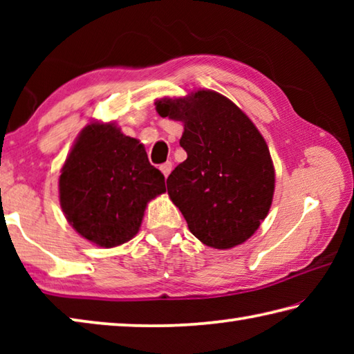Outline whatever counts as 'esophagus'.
I'll list each match as a JSON object with an SVG mask.
<instances>
[{"label": "esophagus", "instance_id": "obj_1", "mask_svg": "<svg viewBox=\"0 0 354 354\" xmlns=\"http://www.w3.org/2000/svg\"><path fill=\"white\" fill-rule=\"evenodd\" d=\"M171 169H173V165H171V162H165V164H162L160 165V171L164 173V176L167 178L171 173Z\"/></svg>", "mask_w": 354, "mask_h": 354}]
</instances>
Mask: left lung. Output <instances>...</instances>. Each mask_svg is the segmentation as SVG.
<instances>
[{
  "label": "left lung",
  "instance_id": "1",
  "mask_svg": "<svg viewBox=\"0 0 354 354\" xmlns=\"http://www.w3.org/2000/svg\"><path fill=\"white\" fill-rule=\"evenodd\" d=\"M160 117L184 123L187 159L167 178L171 201L207 247L227 250L254 234L274 192L270 151L253 122L223 95L196 91L156 101Z\"/></svg>",
  "mask_w": 354,
  "mask_h": 354
}]
</instances>
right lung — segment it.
<instances>
[{
    "mask_svg": "<svg viewBox=\"0 0 354 354\" xmlns=\"http://www.w3.org/2000/svg\"><path fill=\"white\" fill-rule=\"evenodd\" d=\"M164 192L165 178L149 164L142 143L113 123L87 124L59 176V198L68 223L104 248L131 241L147 203Z\"/></svg>",
    "mask_w": 354,
    "mask_h": 354,
    "instance_id": "obj_1",
    "label": "right lung"
}]
</instances>
